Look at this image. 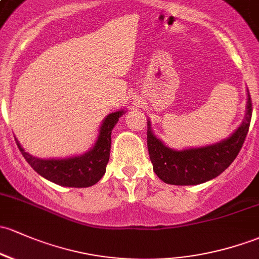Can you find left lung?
<instances>
[{
	"mask_svg": "<svg viewBox=\"0 0 259 259\" xmlns=\"http://www.w3.org/2000/svg\"><path fill=\"white\" fill-rule=\"evenodd\" d=\"M252 117V102L247 90L246 113L237 130L225 140L196 147L173 149L154 135L148 119L147 146L153 170L160 180L171 185H197L219 177L240 153L248 133Z\"/></svg>",
	"mask_w": 259,
	"mask_h": 259,
	"instance_id": "obj_1",
	"label": "left lung"
}]
</instances>
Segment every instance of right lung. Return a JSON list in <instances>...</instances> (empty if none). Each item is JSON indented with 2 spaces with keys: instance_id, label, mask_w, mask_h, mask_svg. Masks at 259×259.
<instances>
[{
  "instance_id": "add662e5",
  "label": "right lung",
  "mask_w": 259,
  "mask_h": 259,
  "mask_svg": "<svg viewBox=\"0 0 259 259\" xmlns=\"http://www.w3.org/2000/svg\"><path fill=\"white\" fill-rule=\"evenodd\" d=\"M124 112L126 110L122 108L108 113L100 126L96 142L84 154L62 159H41L29 154L17 140L16 142L24 159L40 177L66 188H88L96 184L106 171V165L110 159L111 133Z\"/></svg>"
}]
</instances>
